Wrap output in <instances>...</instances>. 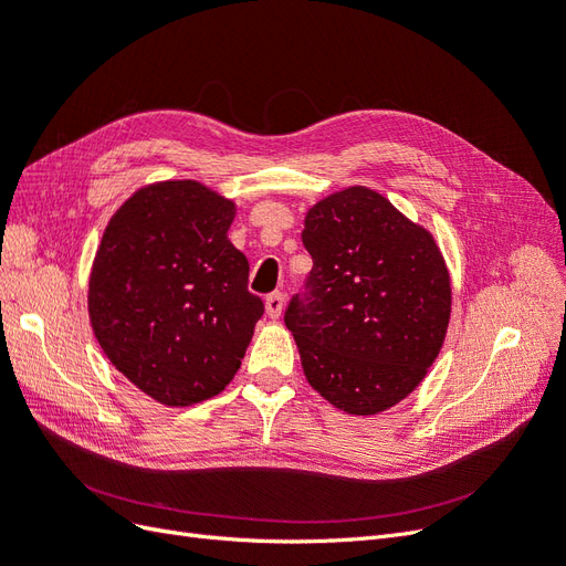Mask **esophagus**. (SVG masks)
Returning a JSON list of instances; mask_svg holds the SVG:
<instances>
[{"label":"esophagus","instance_id":"1","mask_svg":"<svg viewBox=\"0 0 566 566\" xmlns=\"http://www.w3.org/2000/svg\"><path fill=\"white\" fill-rule=\"evenodd\" d=\"M282 310H284V296L280 294V291H275V294H270L265 298V313H268V317L277 319L282 315Z\"/></svg>","mask_w":566,"mask_h":566}]
</instances>
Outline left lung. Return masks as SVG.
<instances>
[{
    "label": "left lung",
    "mask_w": 566,
    "mask_h": 566,
    "mask_svg": "<svg viewBox=\"0 0 566 566\" xmlns=\"http://www.w3.org/2000/svg\"><path fill=\"white\" fill-rule=\"evenodd\" d=\"M301 237L313 270L284 324L307 382L355 416L402 402L449 326L451 284L432 234L355 186L310 209Z\"/></svg>",
    "instance_id": "obj_1"
}]
</instances>
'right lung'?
<instances>
[{
    "label": "right lung",
    "mask_w": 566,
    "mask_h": 566,
    "mask_svg": "<svg viewBox=\"0 0 566 566\" xmlns=\"http://www.w3.org/2000/svg\"><path fill=\"white\" fill-rule=\"evenodd\" d=\"M230 199L195 180L138 190L107 223L88 280L103 353L145 395L190 407L242 364L263 301L228 240Z\"/></svg>",
    "instance_id": "obj_1"
}]
</instances>
